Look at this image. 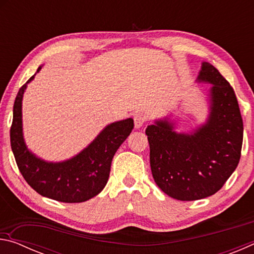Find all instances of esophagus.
<instances>
[{
	"mask_svg": "<svg viewBox=\"0 0 254 254\" xmlns=\"http://www.w3.org/2000/svg\"><path fill=\"white\" fill-rule=\"evenodd\" d=\"M133 120H134L135 128H140L145 122V117L142 113H137L134 115V117H133Z\"/></svg>",
	"mask_w": 254,
	"mask_h": 254,
	"instance_id": "1",
	"label": "esophagus"
}]
</instances>
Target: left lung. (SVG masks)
I'll return each mask as SVG.
<instances>
[{
    "mask_svg": "<svg viewBox=\"0 0 254 254\" xmlns=\"http://www.w3.org/2000/svg\"><path fill=\"white\" fill-rule=\"evenodd\" d=\"M197 81L213 85L205 124L190 133H178L165 118L145 130L154 182L178 200L201 199L220 190L238 167L242 149L243 121L229 81L205 62Z\"/></svg>",
    "mask_w": 254,
    "mask_h": 254,
    "instance_id": "1",
    "label": "left lung"
}]
</instances>
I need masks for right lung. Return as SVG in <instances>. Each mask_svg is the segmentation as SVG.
<instances>
[{"label":"right lung","instance_id":"1","mask_svg":"<svg viewBox=\"0 0 254 254\" xmlns=\"http://www.w3.org/2000/svg\"><path fill=\"white\" fill-rule=\"evenodd\" d=\"M41 69L38 68L37 72ZM32 76L19 89L13 106L10 130L11 148L16 165L30 186L38 194L63 203H81L100 194L110 177L115 152L130 135L133 120L111 123L91 144L75 157L62 162H48L28 149L22 131V98Z\"/></svg>","mask_w":254,"mask_h":254}]
</instances>
